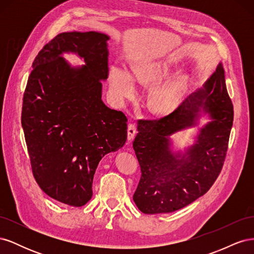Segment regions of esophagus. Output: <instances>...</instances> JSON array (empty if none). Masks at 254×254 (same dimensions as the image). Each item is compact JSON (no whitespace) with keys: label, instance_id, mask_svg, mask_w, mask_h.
<instances>
[{"label":"esophagus","instance_id":"1","mask_svg":"<svg viewBox=\"0 0 254 254\" xmlns=\"http://www.w3.org/2000/svg\"><path fill=\"white\" fill-rule=\"evenodd\" d=\"M136 133V126L134 123H129L128 124V140H132Z\"/></svg>","mask_w":254,"mask_h":254}]
</instances>
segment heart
<instances>
[{
	"mask_svg": "<svg viewBox=\"0 0 254 254\" xmlns=\"http://www.w3.org/2000/svg\"><path fill=\"white\" fill-rule=\"evenodd\" d=\"M172 74V67L163 64H151L136 66L133 71V79L146 87L159 84ZM128 72L120 67L110 70V84L115 95L125 98L133 94L134 83ZM186 77L174 79L153 92L149 99V107L157 113H166L173 110L179 104L186 91Z\"/></svg>",
	"mask_w": 254,
	"mask_h": 254,
	"instance_id": "heart-1",
	"label": "heart"
}]
</instances>
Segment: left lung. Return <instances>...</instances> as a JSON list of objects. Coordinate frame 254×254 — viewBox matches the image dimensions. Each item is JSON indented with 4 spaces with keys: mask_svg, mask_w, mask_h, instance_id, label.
<instances>
[{
    "mask_svg": "<svg viewBox=\"0 0 254 254\" xmlns=\"http://www.w3.org/2000/svg\"><path fill=\"white\" fill-rule=\"evenodd\" d=\"M200 113L212 121L186 155L174 156L168 136L195 124ZM230 98L221 64L202 89L188 96L170 114L137 121L133 149L141 166V179L133 201L145 214L171 213L204 195L216 181L227 156L233 125Z\"/></svg>",
    "mask_w": 254,
    "mask_h": 254,
    "instance_id": "1",
    "label": "left lung"
}]
</instances>
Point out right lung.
<instances>
[{"label": "right lung", "mask_w": 254, "mask_h": 254, "mask_svg": "<svg viewBox=\"0 0 254 254\" xmlns=\"http://www.w3.org/2000/svg\"><path fill=\"white\" fill-rule=\"evenodd\" d=\"M108 40L96 32L57 35L38 53L23 95L21 123L34 178L67 205L90 200L99 161L127 140L126 115L102 101ZM64 51L77 52L86 65L71 68Z\"/></svg>", "instance_id": "right-lung-1"}]
</instances>
